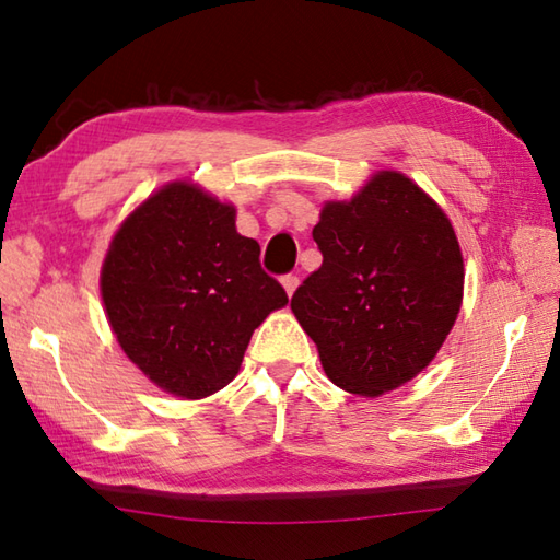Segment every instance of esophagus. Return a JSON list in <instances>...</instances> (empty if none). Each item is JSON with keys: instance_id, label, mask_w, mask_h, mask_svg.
<instances>
[{"instance_id": "34e87169", "label": "esophagus", "mask_w": 560, "mask_h": 560, "mask_svg": "<svg viewBox=\"0 0 560 560\" xmlns=\"http://www.w3.org/2000/svg\"><path fill=\"white\" fill-rule=\"evenodd\" d=\"M281 283H283V289H287V293L293 295V291L299 289V277H295V273H283Z\"/></svg>"}]
</instances>
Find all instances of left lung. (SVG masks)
I'll return each instance as SVG.
<instances>
[{
	"instance_id": "8db88e82",
	"label": "left lung",
	"mask_w": 560,
	"mask_h": 560,
	"mask_svg": "<svg viewBox=\"0 0 560 560\" xmlns=\"http://www.w3.org/2000/svg\"><path fill=\"white\" fill-rule=\"evenodd\" d=\"M323 265L291 299L337 387L361 397L409 383L455 325L464 265L447 217L397 171L351 201H329L313 229Z\"/></svg>"
}]
</instances>
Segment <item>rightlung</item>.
I'll return each mask as SVG.
<instances>
[{
	"label": "right lung",
	"mask_w": 560,
	"mask_h": 560,
	"mask_svg": "<svg viewBox=\"0 0 560 560\" xmlns=\"http://www.w3.org/2000/svg\"><path fill=\"white\" fill-rule=\"evenodd\" d=\"M110 327L151 383L201 399L237 375L253 331L289 303L235 231V209L171 183L115 233L101 271Z\"/></svg>",
	"instance_id": "right-lung-1"
}]
</instances>
